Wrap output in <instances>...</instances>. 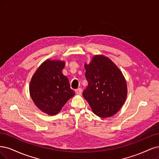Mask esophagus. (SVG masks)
I'll list each match as a JSON object with an SVG mask.
<instances>
[{"label": "esophagus", "instance_id": "obj_1", "mask_svg": "<svg viewBox=\"0 0 159 159\" xmlns=\"http://www.w3.org/2000/svg\"><path fill=\"white\" fill-rule=\"evenodd\" d=\"M82 92H83V90H82V89H81L80 88H79V89H76V90H75L76 94H78V95H80V94H82Z\"/></svg>", "mask_w": 159, "mask_h": 159}]
</instances>
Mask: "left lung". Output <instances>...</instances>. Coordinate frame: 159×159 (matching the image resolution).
<instances>
[{
    "instance_id": "8db88e82",
    "label": "left lung",
    "mask_w": 159,
    "mask_h": 159,
    "mask_svg": "<svg viewBox=\"0 0 159 159\" xmlns=\"http://www.w3.org/2000/svg\"><path fill=\"white\" fill-rule=\"evenodd\" d=\"M88 86L83 96L94 114L109 117L118 111L127 98L125 77L116 65L108 57L97 55L89 64H84Z\"/></svg>"
}]
</instances>
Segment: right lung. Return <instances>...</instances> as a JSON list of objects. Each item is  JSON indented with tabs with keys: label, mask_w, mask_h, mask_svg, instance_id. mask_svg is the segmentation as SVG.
I'll list each match as a JSON object with an SVG mask.
<instances>
[{
	"label": "right lung",
	"mask_w": 159,
	"mask_h": 159,
	"mask_svg": "<svg viewBox=\"0 0 159 159\" xmlns=\"http://www.w3.org/2000/svg\"><path fill=\"white\" fill-rule=\"evenodd\" d=\"M65 61L47 59L34 74L30 84V96L38 108L49 116L57 114L75 95L69 79L62 73Z\"/></svg>",
	"instance_id": "right-lung-1"
}]
</instances>
